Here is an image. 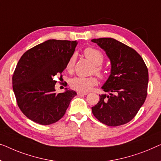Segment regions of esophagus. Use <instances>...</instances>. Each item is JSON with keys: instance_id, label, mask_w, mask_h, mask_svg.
Segmentation results:
<instances>
[{"instance_id": "esophagus-1", "label": "esophagus", "mask_w": 161, "mask_h": 161, "mask_svg": "<svg viewBox=\"0 0 161 161\" xmlns=\"http://www.w3.org/2000/svg\"><path fill=\"white\" fill-rule=\"evenodd\" d=\"M77 94L78 95H87V92H80V91H78L77 92Z\"/></svg>"}]
</instances>
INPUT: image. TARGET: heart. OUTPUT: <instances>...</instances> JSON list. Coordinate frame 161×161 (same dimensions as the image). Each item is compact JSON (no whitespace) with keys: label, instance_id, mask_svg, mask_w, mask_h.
<instances>
[{"label":"heart","instance_id":"obj_1","mask_svg":"<svg viewBox=\"0 0 161 161\" xmlns=\"http://www.w3.org/2000/svg\"><path fill=\"white\" fill-rule=\"evenodd\" d=\"M84 55L95 65L93 69L95 73L100 77H103L104 76V71L102 67L101 66L103 61V55L102 53L98 49L92 48V47H87L84 50ZM74 63H75V57L73 55L67 63L66 70L68 71L71 72L73 71ZM97 84H98V79L94 76H88V77L76 76V77L72 79L70 81V85L72 89L80 92L89 91Z\"/></svg>","mask_w":161,"mask_h":161}]
</instances>
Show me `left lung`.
<instances>
[{"label": "left lung", "instance_id": "left-lung-1", "mask_svg": "<svg viewBox=\"0 0 161 161\" xmlns=\"http://www.w3.org/2000/svg\"><path fill=\"white\" fill-rule=\"evenodd\" d=\"M111 62V73L102 86L108 94L92 107V114L108 126L130 122L143 105L147 95L148 69L143 59L131 47L112 38H94Z\"/></svg>", "mask_w": 161, "mask_h": 161}]
</instances>
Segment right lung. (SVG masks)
I'll return each instance as SVG.
<instances>
[{
  "label": "right lung",
  "instance_id": "obj_1",
  "mask_svg": "<svg viewBox=\"0 0 161 161\" xmlns=\"http://www.w3.org/2000/svg\"><path fill=\"white\" fill-rule=\"evenodd\" d=\"M78 42L49 39L28 49L19 59L12 76L17 105L28 119L43 125L58 122L76 95L65 88L57 94L54 80L66 68Z\"/></svg>",
  "mask_w": 161,
  "mask_h": 161
}]
</instances>
